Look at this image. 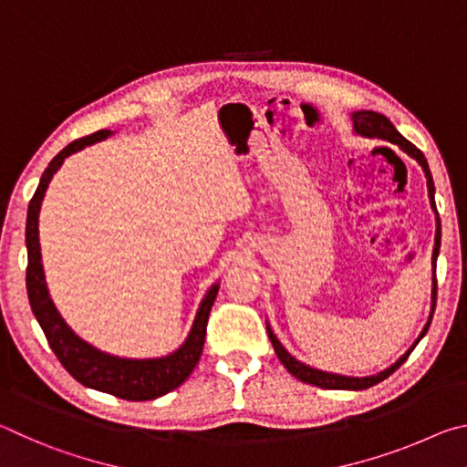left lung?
I'll return each instance as SVG.
<instances>
[{
  "mask_svg": "<svg viewBox=\"0 0 467 467\" xmlns=\"http://www.w3.org/2000/svg\"><path fill=\"white\" fill-rule=\"evenodd\" d=\"M352 123H354V133H358V136H362V138H377V140H383V141H389V144L400 146L408 156H412L424 171L426 185H429L431 205H432L434 214H437V234H434V249H432V309H431V317H429V321H426V326L420 331V336H418V339L412 344V348H410V350L404 354V357H401L398 362H393L389 368H385V370H381V373L370 375V377H346V375H336V373H327V370L313 368V367L305 365V362H300V360L292 357L286 348L280 344V339L275 337V334L270 327V323H267V336H270V342L274 346L275 354H278L282 365L286 367L288 373L295 375L298 381L309 383V385H317V387H321V389H352V391H358V389H368V387L381 383L383 379H387L393 373V370H398L401 365H404L406 358L410 357V352L414 350L416 344L420 342L426 331H429V327H431L434 305H437V257H439V249H441V220H439L437 205H434L432 175H431L429 162H426V158H424L420 150H418L412 144V141H408L404 136H401V133L393 128V123L387 119L385 115L375 113V110H354Z\"/></svg>",
  "mask_w": 467,
  "mask_h": 467,
  "instance_id": "1",
  "label": "left lung"
}]
</instances>
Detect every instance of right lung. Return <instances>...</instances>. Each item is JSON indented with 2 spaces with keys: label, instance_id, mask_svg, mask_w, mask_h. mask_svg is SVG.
<instances>
[{
  "label": "right lung",
  "instance_id": "add662e5",
  "mask_svg": "<svg viewBox=\"0 0 467 467\" xmlns=\"http://www.w3.org/2000/svg\"><path fill=\"white\" fill-rule=\"evenodd\" d=\"M113 136L110 130H100L92 136H86L72 141L61 152L53 158L49 167L45 169L41 183H38L33 200L28 203L26 216V251H28V267H26V292L38 326L45 331L47 342H49L55 357L69 375L90 389L105 391L121 400L146 401L156 400L161 395L169 393L185 381L193 373L197 360L202 357L205 342V327L208 317L214 305L220 284H214L202 300L197 309L195 321L189 331L183 346L177 348L169 357L161 358H119L113 354L100 352L97 348L84 342L80 336L74 334V329L67 326L59 311L55 309L49 296V288L45 282V270L41 262V243H38V212L47 187H49L55 172L59 171L63 161L69 154L80 152L82 148L97 144L100 140Z\"/></svg>",
  "mask_w": 467,
  "mask_h": 467
}]
</instances>
